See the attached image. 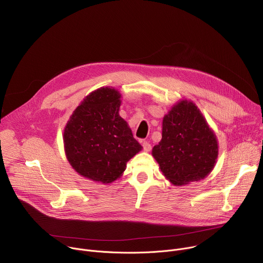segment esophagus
I'll use <instances>...</instances> for the list:
<instances>
[{
	"mask_svg": "<svg viewBox=\"0 0 263 263\" xmlns=\"http://www.w3.org/2000/svg\"><path fill=\"white\" fill-rule=\"evenodd\" d=\"M142 145H143V148H144V150H145L146 152H149V151L151 150V145H150V143H149V142L144 141Z\"/></svg>",
	"mask_w": 263,
	"mask_h": 263,
	"instance_id": "1",
	"label": "esophagus"
}]
</instances>
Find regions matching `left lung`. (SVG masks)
Returning a JSON list of instances; mask_svg holds the SVG:
<instances>
[{
  "label": "left lung",
  "mask_w": 263,
  "mask_h": 263,
  "mask_svg": "<svg viewBox=\"0 0 263 263\" xmlns=\"http://www.w3.org/2000/svg\"><path fill=\"white\" fill-rule=\"evenodd\" d=\"M162 126V139L152 156L165 178L176 186L206 178L217 163L219 146L200 109L191 100H180L164 116Z\"/></svg>",
  "instance_id": "1"
}]
</instances>
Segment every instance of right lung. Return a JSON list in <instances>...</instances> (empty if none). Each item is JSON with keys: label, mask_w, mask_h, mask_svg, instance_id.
Segmentation results:
<instances>
[{"label": "right lung", "mask_w": 263, "mask_h": 263, "mask_svg": "<svg viewBox=\"0 0 263 263\" xmlns=\"http://www.w3.org/2000/svg\"><path fill=\"white\" fill-rule=\"evenodd\" d=\"M121 94L103 86L87 95L64 128L66 159L81 177L110 184L119 179L127 163L142 150L128 122L119 115Z\"/></svg>", "instance_id": "1"}]
</instances>
